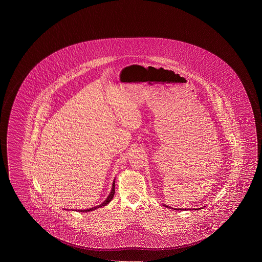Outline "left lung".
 Returning a JSON list of instances; mask_svg holds the SVG:
<instances>
[{"mask_svg": "<svg viewBox=\"0 0 262 262\" xmlns=\"http://www.w3.org/2000/svg\"><path fill=\"white\" fill-rule=\"evenodd\" d=\"M163 206H166V207H168V208H171V207H170V206H166V205H163ZM199 209H200V208H199ZM178 210H179V209H178ZM180 210H182V209H180ZM194 210H196V209H194Z\"/></svg>", "mask_w": 262, "mask_h": 262, "instance_id": "obj_1", "label": "left lung"}]
</instances>
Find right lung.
Returning <instances> with one entry per match:
<instances>
[{"mask_svg": "<svg viewBox=\"0 0 262 262\" xmlns=\"http://www.w3.org/2000/svg\"><path fill=\"white\" fill-rule=\"evenodd\" d=\"M114 193H115V179L113 181V184H112V191H111V193L108 194V196H107V199L105 200V201L102 203V204H100L99 206H94V207H92V208H89V209H84V210H77V212H90V211H93L95 209H97V208H99V207H102V206H107V204L110 203V202L112 201V198L114 196Z\"/></svg>", "mask_w": 262, "mask_h": 262, "instance_id": "add662e5", "label": "right lung"}]
</instances>
